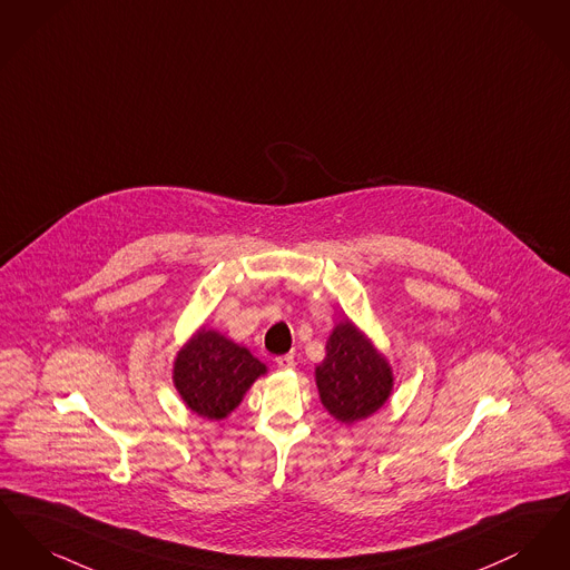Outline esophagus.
Returning <instances> with one entry per match:
<instances>
[{"mask_svg": "<svg viewBox=\"0 0 570 570\" xmlns=\"http://www.w3.org/2000/svg\"><path fill=\"white\" fill-rule=\"evenodd\" d=\"M275 365L279 370H293L295 367V356L293 354H282V356L275 358Z\"/></svg>", "mask_w": 570, "mask_h": 570, "instance_id": "obj_1", "label": "esophagus"}]
</instances>
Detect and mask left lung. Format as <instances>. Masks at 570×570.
<instances>
[{
    "label": "left lung",
    "mask_w": 570,
    "mask_h": 570,
    "mask_svg": "<svg viewBox=\"0 0 570 570\" xmlns=\"http://www.w3.org/2000/svg\"><path fill=\"white\" fill-rule=\"evenodd\" d=\"M314 376L326 412L344 425L376 414L389 402L395 382L386 356L351 318L331 331L325 358Z\"/></svg>",
    "instance_id": "left-lung-1"
}]
</instances>
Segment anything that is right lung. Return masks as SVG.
<instances>
[{
	"instance_id": "obj_1",
	"label": "right lung",
	"mask_w": 570,
	"mask_h": 570,
	"mask_svg": "<svg viewBox=\"0 0 570 570\" xmlns=\"http://www.w3.org/2000/svg\"><path fill=\"white\" fill-rule=\"evenodd\" d=\"M267 374L245 346L200 326L173 361V384L194 414L222 421L242 404L249 386Z\"/></svg>"
}]
</instances>
